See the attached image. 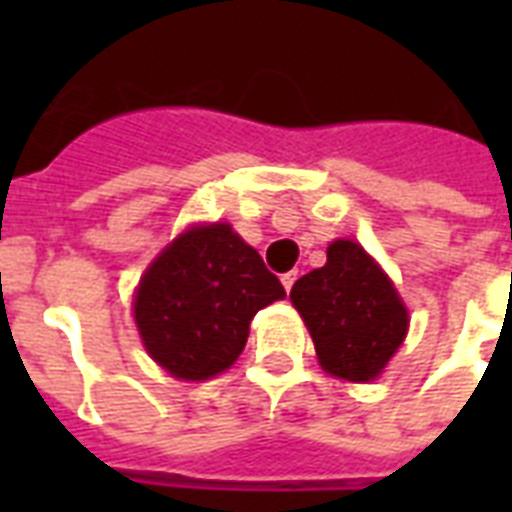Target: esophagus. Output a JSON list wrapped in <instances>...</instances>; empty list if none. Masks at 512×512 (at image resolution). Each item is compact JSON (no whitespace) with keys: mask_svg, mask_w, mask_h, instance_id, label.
Here are the masks:
<instances>
[{"mask_svg":"<svg viewBox=\"0 0 512 512\" xmlns=\"http://www.w3.org/2000/svg\"><path fill=\"white\" fill-rule=\"evenodd\" d=\"M295 281H297V271H289V273H284V276H281V284H284V289H287V292H292Z\"/></svg>","mask_w":512,"mask_h":512,"instance_id":"obj_1","label":"esophagus"}]
</instances>
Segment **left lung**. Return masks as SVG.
<instances>
[{
    "mask_svg": "<svg viewBox=\"0 0 512 512\" xmlns=\"http://www.w3.org/2000/svg\"><path fill=\"white\" fill-rule=\"evenodd\" d=\"M289 300L311 332L321 369L348 382L374 380L409 329L388 273L350 239L332 241L327 265L297 279Z\"/></svg>",
    "mask_w": 512,
    "mask_h": 512,
    "instance_id": "obj_1",
    "label": "left lung"
}]
</instances>
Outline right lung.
Here are the masks:
<instances>
[{
	"label": "right lung",
	"mask_w": 512,
	"mask_h": 512,
	"mask_svg": "<svg viewBox=\"0 0 512 512\" xmlns=\"http://www.w3.org/2000/svg\"><path fill=\"white\" fill-rule=\"evenodd\" d=\"M284 295L257 249L228 223H207L148 265L132 313L156 364L177 380H209L241 356L255 313Z\"/></svg>",
	"instance_id": "right-lung-1"
}]
</instances>
